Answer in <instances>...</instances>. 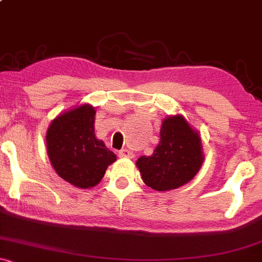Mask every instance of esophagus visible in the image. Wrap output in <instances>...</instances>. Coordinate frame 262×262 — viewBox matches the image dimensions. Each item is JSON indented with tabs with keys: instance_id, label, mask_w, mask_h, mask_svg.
Masks as SVG:
<instances>
[{
	"instance_id": "34e87169",
	"label": "esophagus",
	"mask_w": 262,
	"mask_h": 262,
	"mask_svg": "<svg viewBox=\"0 0 262 262\" xmlns=\"http://www.w3.org/2000/svg\"><path fill=\"white\" fill-rule=\"evenodd\" d=\"M118 156H119L120 158H133L134 154H133V152H130L129 149H125V148H124V149L118 152Z\"/></svg>"
}]
</instances>
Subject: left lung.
Returning a JSON list of instances; mask_svg holds the SVG:
<instances>
[{
    "mask_svg": "<svg viewBox=\"0 0 262 262\" xmlns=\"http://www.w3.org/2000/svg\"><path fill=\"white\" fill-rule=\"evenodd\" d=\"M201 138L182 115L168 117L161 142L152 156L137 161L143 182L156 191H169L188 183L202 166Z\"/></svg>",
    "mask_w": 262,
    "mask_h": 262,
    "instance_id": "left-lung-1",
    "label": "left lung"
}]
</instances>
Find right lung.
Instances as JSON below:
<instances>
[{
  "instance_id": "add662e5",
  "label": "right lung",
  "mask_w": 262,
  "mask_h": 262,
  "mask_svg": "<svg viewBox=\"0 0 262 262\" xmlns=\"http://www.w3.org/2000/svg\"><path fill=\"white\" fill-rule=\"evenodd\" d=\"M95 110L84 104L52 120L46 133L50 162L57 174L79 188L94 187L117 156L95 138Z\"/></svg>"
}]
</instances>
